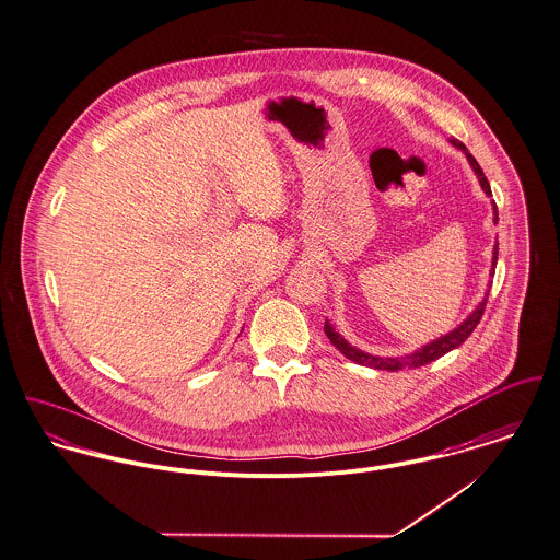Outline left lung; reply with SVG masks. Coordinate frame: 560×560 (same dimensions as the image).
<instances>
[{
	"mask_svg": "<svg viewBox=\"0 0 560 560\" xmlns=\"http://www.w3.org/2000/svg\"><path fill=\"white\" fill-rule=\"evenodd\" d=\"M454 145L466 153V158H468L472 171L477 173V177H479V182H481V188L486 190L488 197H492L490 184H488V179H486V175H483L479 162L464 148V143H459L458 139H454ZM497 220H499V211H497V203H494V222H497ZM497 258H499V244L494 246V265H497ZM492 276H494V267H492ZM486 304H488V295L483 298L481 304L477 305V310H472V314H470L462 325H458L454 331H450L447 336H441L439 340H434V342L425 345L423 349H419V351H415V353L405 357L368 355V353L359 351L355 347H351L342 336H338V331H334V327H331L327 320H325V327H323V329H325L329 342H331L342 355L347 357V359H351V361H355V363H361V365H368V368L387 370V372H398V370H405V368L425 365V363H430V361H434V359H439V357H443L445 353L458 349L459 345H464V340H466V338L475 331V327L479 325V320H481V316H483V310H486Z\"/></svg>",
	"mask_w": 560,
	"mask_h": 560,
	"instance_id": "8db88e82",
	"label": "left lung"
}]
</instances>
